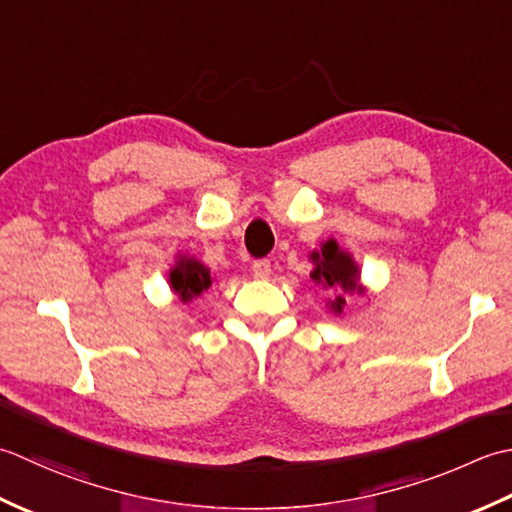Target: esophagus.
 I'll list each match as a JSON object with an SVG mask.
<instances>
[{"label": "esophagus", "mask_w": 512, "mask_h": 512, "mask_svg": "<svg viewBox=\"0 0 512 512\" xmlns=\"http://www.w3.org/2000/svg\"><path fill=\"white\" fill-rule=\"evenodd\" d=\"M252 271H254L256 278H269V274H271V263H269L267 258H258V260H254Z\"/></svg>", "instance_id": "1"}]
</instances>
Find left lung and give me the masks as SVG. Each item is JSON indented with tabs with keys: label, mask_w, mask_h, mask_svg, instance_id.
<instances>
[{
	"label": "left lung",
	"mask_w": 512,
	"mask_h": 512,
	"mask_svg": "<svg viewBox=\"0 0 512 512\" xmlns=\"http://www.w3.org/2000/svg\"><path fill=\"white\" fill-rule=\"evenodd\" d=\"M314 260H316V269L314 274H311V278H314L318 285L342 287L347 291L358 289V267L349 254L340 252L336 241H327L322 245V252L314 254ZM342 305H344V298L338 296L331 307L340 311Z\"/></svg>",
	"instance_id": "1"
}]
</instances>
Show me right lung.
<instances>
[{"label": "right lung", "mask_w": 512, "mask_h": 512, "mask_svg": "<svg viewBox=\"0 0 512 512\" xmlns=\"http://www.w3.org/2000/svg\"><path fill=\"white\" fill-rule=\"evenodd\" d=\"M170 285L176 294L181 296V300L187 302L194 296H201L203 291L212 285V278L207 267L196 263L192 258H183L170 271Z\"/></svg>", "instance_id": "add662e5"}]
</instances>
